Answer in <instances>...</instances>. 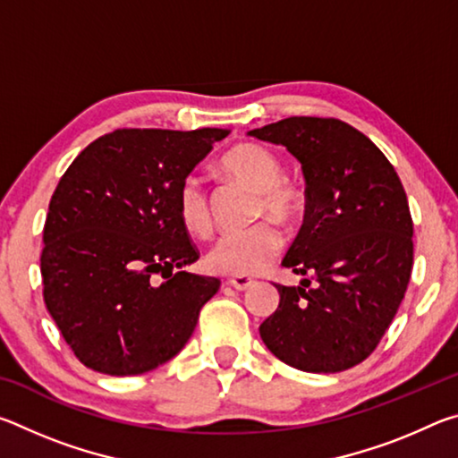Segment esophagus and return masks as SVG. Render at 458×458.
<instances>
[{
  "label": "esophagus",
  "mask_w": 458,
  "mask_h": 458,
  "mask_svg": "<svg viewBox=\"0 0 458 458\" xmlns=\"http://www.w3.org/2000/svg\"><path fill=\"white\" fill-rule=\"evenodd\" d=\"M228 284L236 291H246V289H250L254 281H252V278H248V276H234V278H228Z\"/></svg>",
  "instance_id": "esophagus-1"
}]
</instances>
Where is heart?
I'll return each mask as SVG.
<instances>
[{
  "instance_id": "b5f03b06",
  "label": "heart",
  "mask_w": 458,
  "mask_h": 458,
  "mask_svg": "<svg viewBox=\"0 0 458 458\" xmlns=\"http://www.w3.org/2000/svg\"><path fill=\"white\" fill-rule=\"evenodd\" d=\"M222 172L232 182L254 190V218L284 224L297 222L303 212V191L283 177V161L267 147L240 143L222 157ZM177 216L193 236H208L214 228V204L204 183L185 177L177 190ZM283 248V234L273 222H259L248 230L230 232L216 242L206 257L212 273L226 276H254L273 262Z\"/></svg>"
}]
</instances>
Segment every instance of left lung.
Listing matches in <instances>:
<instances>
[{
    "label": "left lung",
    "mask_w": 458,
    "mask_h": 458,
    "mask_svg": "<svg viewBox=\"0 0 458 458\" xmlns=\"http://www.w3.org/2000/svg\"><path fill=\"white\" fill-rule=\"evenodd\" d=\"M284 145L305 175V220L283 267L307 275L275 284L260 337L286 366L313 374L358 366L390 327L412 273V216L396 169L339 119L289 117L248 133Z\"/></svg>",
    "instance_id": "1"
}]
</instances>
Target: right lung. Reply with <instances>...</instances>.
<instances>
[{
    "mask_svg": "<svg viewBox=\"0 0 458 458\" xmlns=\"http://www.w3.org/2000/svg\"><path fill=\"white\" fill-rule=\"evenodd\" d=\"M226 129H117L79 153L52 193L40 257L44 303L84 366L139 376L183 350L214 276L177 216V190ZM168 278L161 285L155 274Z\"/></svg>",
    "mask_w": 458,
    "mask_h": 458,
    "instance_id": "right-lung-1",
    "label": "right lung"
}]
</instances>
